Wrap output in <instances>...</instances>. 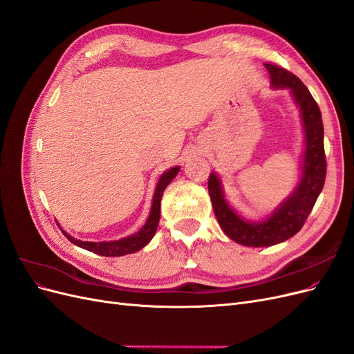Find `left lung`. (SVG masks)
<instances>
[{
    "instance_id": "8db88e82",
    "label": "left lung",
    "mask_w": 354,
    "mask_h": 354,
    "mask_svg": "<svg viewBox=\"0 0 354 354\" xmlns=\"http://www.w3.org/2000/svg\"><path fill=\"white\" fill-rule=\"evenodd\" d=\"M264 66L270 73L272 88H288L291 91L301 116L304 152L298 183L292 194L283 199L270 216L261 221H250L230 207L217 173H211L208 178V192L220 227L236 243L254 248L281 243L301 230L324 189L326 177L322 113L313 95L294 73L273 63H264Z\"/></svg>"
}]
</instances>
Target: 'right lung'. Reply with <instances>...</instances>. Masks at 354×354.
<instances>
[{
  "label": "right lung",
  "mask_w": 354,
  "mask_h": 354,
  "mask_svg": "<svg viewBox=\"0 0 354 354\" xmlns=\"http://www.w3.org/2000/svg\"><path fill=\"white\" fill-rule=\"evenodd\" d=\"M178 171H180V167H173V168L167 169L165 173L159 177L155 194H153L152 208H151V212H149V217L145 223V226L138 232H136L134 234H131V236H127V238L118 239V241H109V242H106V241L104 242H85V241L72 238L71 234H68L60 227L63 234H65V236L73 245L80 246V248H84V250L103 255V257H122L127 254H133V252L140 251L143 246H146L155 236L158 224H159V217H160V199H162L165 187L178 174Z\"/></svg>",
  "instance_id": "1"
}]
</instances>
